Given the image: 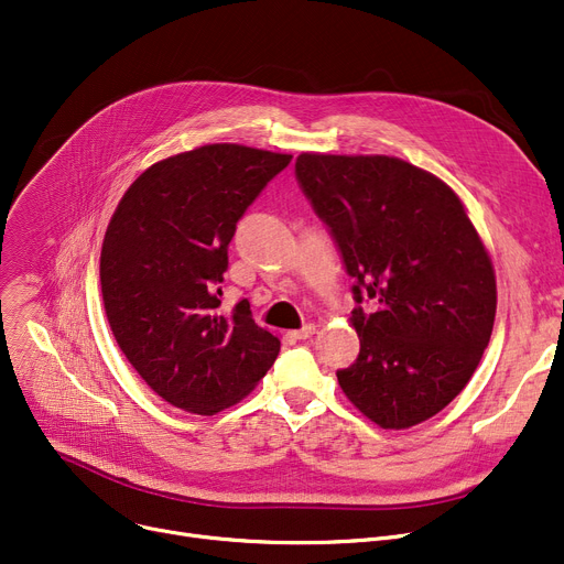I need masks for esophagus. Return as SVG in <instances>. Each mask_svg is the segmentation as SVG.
Returning <instances> with one entry per match:
<instances>
[{
	"label": "esophagus",
	"instance_id": "34e87169",
	"mask_svg": "<svg viewBox=\"0 0 564 564\" xmlns=\"http://www.w3.org/2000/svg\"><path fill=\"white\" fill-rule=\"evenodd\" d=\"M313 334H315V324H306V327H302L300 332H290L288 336L294 338V340H306V338H311Z\"/></svg>",
	"mask_w": 564,
	"mask_h": 564
}]
</instances>
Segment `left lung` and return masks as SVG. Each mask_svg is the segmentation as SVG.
I'll return each mask as SVG.
<instances>
[{
    "label": "left lung",
    "instance_id": "left-lung-1",
    "mask_svg": "<svg viewBox=\"0 0 564 564\" xmlns=\"http://www.w3.org/2000/svg\"><path fill=\"white\" fill-rule=\"evenodd\" d=\"M297 181L340 249L361 351L338 370L347 400L383 430L448 406L476 372L496 317L491 258L462 198L389 155L302 153Z\"/></svg>",
    "mask_w": 564,
    "mask_h": 564
}]
</instances>
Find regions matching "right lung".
I'll return each mask as SVG.
<instances>
[{
    "label": "right lung",
    "instance_id": "obj_1",
    "mask_svg": "<svg viewBox=\"0 0 564 564\" xmlns=\"http://www.w3.org/2000/svg\"><path fill=\"white\" fill-rule=\"evenodd\" d=\"M292 155L207 143L148 166L105 232L102 302L111 334L141 379L200 416L253 391L281 340L249 302L221 313L219 283L237 221Z\"/></svg>",
    "mask_w": 564,
    "mask_h": 564
}]
</instances>
